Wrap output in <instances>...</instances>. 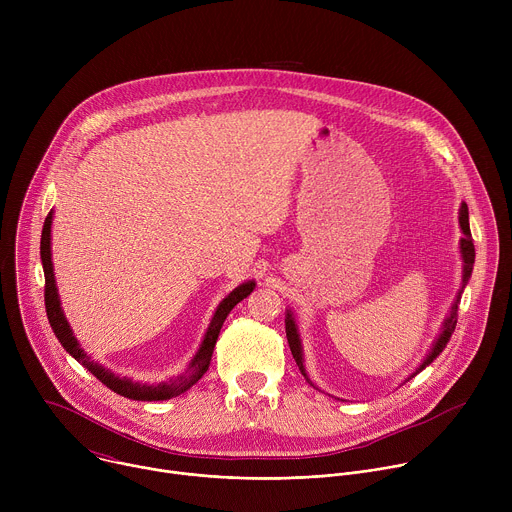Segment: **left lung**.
<instances>
[{
  "mask_svg": "<svg viewBox=\"0 0 512 512\" xmlns=\"http://www.w3.org/2000/svg\"><path fill=\"white\" fill-rule=\"evenodd\" d=\"M460 227H462V231H464V239H462V245H460V249H462V257H464V279H462V289H460V294H458V298H456V304H454V308H452V314H450V318L446 320V324H444V332L440 334V338H437V342L433 344V348H431V354L423 360V364L419 367V371H423L429 362H433L437 356H440V352L448 346V342H450V338H452V334H454V330H456V324H458V304H460V298H462V291H464V287H466V283H468V279H470V275H472V269H474V257H476V251H474V241H472V233H470V223H468V206L466 204H462V208H460ZM285 336H287V342H289V350H291V354H294V358H296V362H298V367H300V371H302V375L308 379V375H306V371H304V360H302V344H300V336H298V328H296V322H294V318H291V314L287 312V318H285ZM417 371V373H419ZM415 373V375H417ZM310 381V379H308Z\"/></svg>",
  "mask_w": 512,
  "mask_h": 512,
  "instance_id": "1",
  "label": "left lung"
}]
</instances>
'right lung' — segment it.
Instances as JSON below:
<instances>
[{"label": "right lung", "instance_id": "right-lung-1", "mask_svg": "<svg viewBox=\"0 0 512 512\" xmlns=\"http://www.w3.org/2000/svg\"><path fill=\"white\" fill-rule=\"evenodd\" d=\"M50 225H52V212H48L46 221H44V227H42V239H40V257H42V267H44V306H46V316H48V322L58 338V342L64 346V350L79 360L85 369H89L105 387H109L111 391H115L117 395H123V397H129V399H135V401H164V399H172V397H178L182 393H186L192 385H196L202 375L208 371L210 367V358H212V350H214V344L218 340V334H221V328L227 320V316L231 314V310L241 302L245 300L255 283L253 281H247L243 285H239L237 289H233L231 294L221 302V306L216 308L214 312V318L204 334V340L200 344V350L196 352V356L192 358V362L188 364V369L184 375L176 377V379H170V383H160V385H139V383H133L129 379H121V377H115L111 371H105L103 367H99L97 362L91 360V356L85 354V350L79 346L77 338L72 336V330L62 314V308H60V300H58V291H56V283H54V271H52V259H50Z\"/></svg>", "mask_w": 512, "mask_h": 512}]
</instances>
